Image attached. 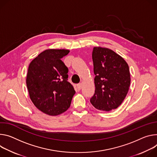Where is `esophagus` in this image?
I'll return each instance as SVG.
<instances>
[{
    "instance_id": "esophagus-1",
    "label": "esophagus",
    "mask_w": 157,
    "mask_h": 157,
    "mask_svg": "<svg viewBox=\"0 0 157 157\" xmlns=\"http://www.w3.org/2000/svg\"><path fill=\"white\" fill-rule=\"evenodd\" d=\"M82 86V83H79L78 84H77V89H78V90H80L81 89Z\"/></svg>"
}]
</instances>
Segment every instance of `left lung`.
<instances>
[{
  "label": "left lung",
  "instance_id": "obj_1",
  "mask_svg": "<svg viewBox=\"0 0 157 157\" xmlns=\"http://www.w3.org/2000/svg\"><path fill=\"white\" fill-rule=\"evenodd\" d=\"M92 60L95 90L90 102L99 110H113L123 102L129 90L128 65L114 51L101 47H94Z\"/></svg>",
  "mask_w": 157,
  "mask_h": 157
}]
</instances>
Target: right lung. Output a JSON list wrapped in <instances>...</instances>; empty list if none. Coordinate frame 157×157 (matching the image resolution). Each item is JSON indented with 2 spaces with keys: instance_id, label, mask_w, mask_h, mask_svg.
Masks as SVG:
<instances>
[{
  "instance_id": "add662e5",
  "label": "right lung",
  "mask_w": 157,
  "mask_h": 157,
  "mask_svg": "<svg viewBox=\"0 0 157 157\" xmlns=\"http://www.w3.org/2000/svg\"><path fill=\"white\" fill-rule=\"evenodd\" d=\"M66 49H47L30 63L26 84L30 98L39 110L56 116L71 106L75 91L68 80V68L61 59Z\"/></svg>"
}]
</instances>
